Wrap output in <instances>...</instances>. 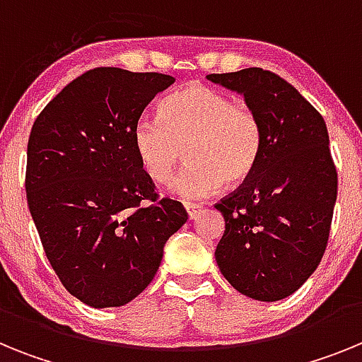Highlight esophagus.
Segmentation results:
<instances>
[{"label":"esophagus","mask_w":362,"mask_h":362,"mask_svg":"<svg viewBox=\"0 0 362 362\" xmlns=\"http://www.w3.org/2000/svg\"><path fill=\"white\" fill-rule=\"evenodd\" d=\"M185 210L188 214V219H196L201 212V206L196 203H185Z\"/></svg>","instance_id":"esophagus-1"}]
</instances>
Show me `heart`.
Segmentation results:
<instances>
[{
  "instance_id": "heart-1",
  "label": "heart",
  "mask_w": 362,
  "mask_h": 362,
  "mask_svg": "<svg viewBox=\"0 0 362 362\" xmlns=\"http://www.w3.org/2000/svg\"><path fill=\"white\" fill-rule=\"evenodd\" d=\"M134 152L143 172L166 183L183 159L190 165L172 181L185 199L216 194L225 183L238 187L250 177L263 148V129L254 108L203 83H190L159 103V117L134 124Z\"/></svg>"
}]
</instances>
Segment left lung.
<instances>
[{"instance_id": "1", "label": "left lung", "mask_w": 362, "mask_h": 362, "mask_svg": "<svg viewBox=\"0 0 362 362\" xmlns=\"http://www.w3.org/2000/svg\"><path fill=\"white\" fill-rule=\"evenodd\" d=\"M257 114L263 148L245 183L216 209L225 233L221 274L250 299H284L321 263L337 199V172L322 116L277 74L263 69L210 74Z\"/></svg>"}]
</instances>
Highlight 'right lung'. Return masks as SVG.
<instances>
[{"mask_svg":"<svg viewBox=\"0 0 362 362\" xmlns=\"http://www.w3.org/2000/svg\"><path fill=\"white\" fill-rule=\"evenodd\" d=\"M174 81L99 66L69 83L32 124L28 210L63 286L92 308L136 299L188 219L181 203L158 199L132 143L146 105Z\"/></svg>","mask_w":362,"mask_h":362,"instance_id":"right-lung-1","label":"right lung"}]
</instances>
